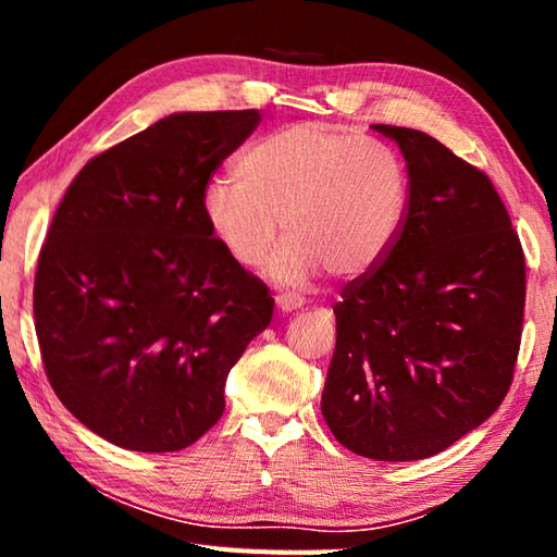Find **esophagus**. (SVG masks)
I'll return each mask as SVG.
<instances>
[{
    "instance_id": "obj_1",
    "label": "esophagus",
    "mask_w": 557,
    "mask_h": 557,
    "mask_svg": "<svg viewBox=\"0 0 557 557\" xmlns=\"http://www.w3.org/2000/svg\"><path fill=\"white\" fill-rule=\"evenodd\" d=\"M301 305H305V299H301L299 295H277L275 297V307L280 309V312H295V309H299Z\"/></svg>"
}]
</instances>
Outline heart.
<instances>
[{
    "mask_svg": "<svg viewBox=\"0 0 557 557\" xmlns=\"http://www.w3.org/2000/svg\"><path fill=\"white\" fill-rule=\"evenodd\" d=\"M405 209L400 157L324 122L258 139L235 162V182L203 194V221L235 265L260 268L280 228L289 233L268 268L282 285H305L324 265L338 277L373 270L398 240Z\"/></svg>",
    "mask_w": 557,
    "mask_h": 557,
    "instance_id": "heart-1",
    "label": "heart"
}]
</instances>
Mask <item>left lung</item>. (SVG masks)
Wrapping results in <instances>:
<instances>
[{
	"mask_svg": "<svg viewBox=\"0 0 557 557\" xmlns=\"http://www.w3.org/2000/svg\"><path fill=\"white\" fill-rule=\"evenodd\" d=\"M408 166V209L379 265L342 289L322 414L379 461L425 459L492 418L521 346L525 260L484 172L420 129L373 125Z\"/></svg>",
	"mask_w": 557,
	"mask_h": 557,
	"instance_id": "obj_1",
	"label": "left lung"
}]
</instances>
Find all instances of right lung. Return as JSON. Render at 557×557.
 Segmentation results:
<instances>
[{"label": "right lung", "mask_w": 557, "mask_h": 557, "mask_svg": "<svg viewBox=\"0 0 557 557\" xmlns=\"http://www.w3.org/2000/svg\"><path fill=\"white\" fill-rule=\"evenodd\" d=\"M260 110L174 112L92 157L55 211L34 280L44 369L102 440L176 451L225 408V379L275 299L203 221L211 174Z\"/></svg>", "instance_id": "1"}]
</instances>
